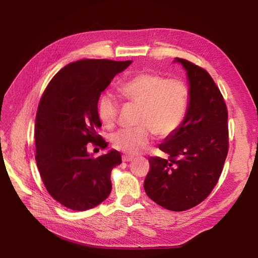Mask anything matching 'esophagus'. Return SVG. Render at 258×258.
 I'll use <instances>...</instances> for the list:
<instances>
[{
  "label": "esophagus",
  "mask_w": 258,
  "mask_h": 258,
  "mask_svg": "<svg viewBox=\"0 0 258 258\" xmlns=\"http://www.w3.org/2000/svg\"><path fill=\"white\" fill-rule=\"evenodd\" d=\"M121 159H122V161H124V162H127V161H131L132 159H134V156H130V155H122L121 156Z\"/></svg>",
  "instance_id": "34e87169"
}]
</instances>
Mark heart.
<instances>
[{"instance_id": "obj_1", "label": "heart", "mask_w": 258, "mask_h": 258, "mask_svg": "<svg viewBox=\"0 0 258 258\" xmlns=\"http://www.w3.org/2000/svg\"><path fill=\"white\" fill-rule=\"evenodd\" d=\"M120 96L139 107L137 126L121 129L111 136L112 145L127 154L137 155L146 150L155 134L168 138L181 126L189 102L186 84L165 79L154 72H141L119 86ZM119 102L112 92L100 96L97 112L100 120L111 126L117 118Z\"/></svg>"}]
</instances>
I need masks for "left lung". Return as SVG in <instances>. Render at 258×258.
I'll return each mask as SVG.
<instances>
[{
    "label": "left lung",
    "instance_id": "left-lung-1",
    "mask_svg": "<svg viewBox=\"0 0 258 258\" xmlns=\"http://www.w3.org/2000/svg\"><path fill=\"white\" fill-rule=\"evenodd\" d=\"M174 62L187 74L188 108L179 128L159 145L169 157L148 158L144 189L157 205L181 212L204 201L220 178L228 153V113L206 70L185 59Z\"/></svg>",
    "mask_w": 258,
    "mask_h": 258
}]
</instances>
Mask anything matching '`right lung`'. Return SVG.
<instances>
[{"label":"right lung","instance_id":"right-lung-1","mask_svg":"<svg viewBox=\"0 0 258 258\" xmlns=\"http://www.w3.org/2000/svg\"><path fill=\"white\" fill-rule=\"evenodd\" d=\"M131 62H72L52 77L41 98L35 119L36 165L50 196L69 209L95 208L112 190L111 171L121 163L119 152L111 150L93 158L87 144L107 147L97 134L102 126L98 100L115 75Z\"/></svg>","mask_w":258,"mask_h":258}]
</instances>
